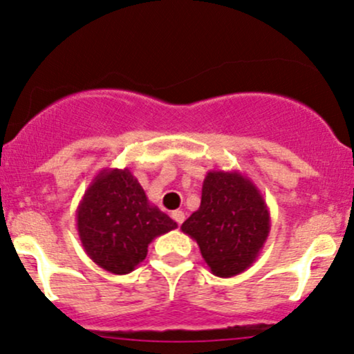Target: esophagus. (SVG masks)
Returning a JSON list of instances; mask_svg holds the SVG:
<instances>
[{"label":"esophagus","instance_id":"1","mask_svg":"<svg viewBox=\"0 0 354 354\" xmlns=\"http://www.w3.org/2000/svg\"><path fill=\"white\" fill-rule=\"evenodd\" d=\"M171 216H173L174 221L178 223V225H181V223L185 221V213H183L181 209H176V211H173V213H171Z\"/></svg>","mask_w":354,"mask_h":354}]
</instances>
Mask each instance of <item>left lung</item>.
Returning a JSON list of instances; mask_svg holds the SVG:
<instances>
[{
	"label": "left lung",
	"instance_id": "8db88e82",
	"mask_svg": "<svg viewBox=\"0 0 354 354\" xmlns=\"http://www.w3.org/2000/svg\"><path fill=\"white\" fill-rule=\"evenodd\" d=\"M270 230V209L261 191L246 174L233 169L206 173L200 208L181 225L219 278L236 276L253 265Z\"/></svg>",
	"mask_w": 354,
	"mask_h": 354
}]
</instances>
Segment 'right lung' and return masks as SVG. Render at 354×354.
<instances>
[{"label":"right lung","instance_id":"obj_1","mask_svg":"<svg viewBox=\"0 0 354 354\" xmlns=\"http://www.w3.org/2000/svg\"><path fill=\"white\" fill-rule=\"evenodd\" d=\"M76 228L96 265L109 273L128 274L146 258L149 243L178 225L149 203L128 168H104L81 198Z\"/></svg>","mask_w":354,"mask_h":354}]
</instances>
